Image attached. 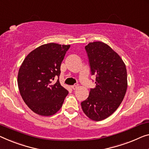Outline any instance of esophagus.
<instances>
[{
	"label": "esophagus",
	"mask_w": 149,
	"mask_h": 149,
	"mask_svg": "<svg viewBox=\"0 0 149 149\" xmlns=\"http://www.w3.org/2000/svg\"><path fill=\"white\" fill-rule=\"evenodd\" d=\"M77 87H78V85H77V84H74V86H71V88H72V90H76V89L77 88Z\"/></svg>",
	"instance_id": "1"
}]
</instances>
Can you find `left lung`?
<instances>
[{"instance_id": "left-lung-1", "label": "left lung", "mask_w": 149, "mask_h": 149, "mask_svg": "<svg viewBox=\"0 0 149 149\" xmlns=\"http://www.w3.org/2000/svg\"><path fill=\"white\" fill-rule=\"evenodd\" d=\"M92 75H96V87L81 103L89 118L100 121L112 115L123 102L127 90L125 63L107 44L92 42L85 47Z\"/></svg>"}]
</instances>
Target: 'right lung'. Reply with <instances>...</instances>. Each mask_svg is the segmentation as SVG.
Listing matches in <instances>:
<instances>
[{
  "label": "right lung",
  "mask_w": 149,
  "mask_h": 149,
  "mask_svg": "<svg viewBox=\"0 0 149 149\" xmlns=\"http://www.w3.org/2000/svg\"><path fill=\"white\" fill-rule=\"evenodd\" d=\"M70 45L44 44L26 55L18 73V86L29 108L49 116L60 110L68 91L59 80L60 67ZM58 79L54 84L52 81Z\"/></svg>",
  "instance_id": "add662e5"
}]
</instances>
